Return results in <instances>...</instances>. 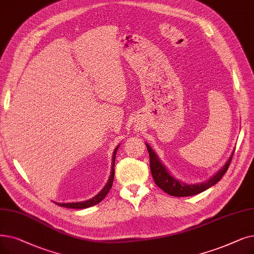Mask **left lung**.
I'll use <instances>...</instances> for the list:
<instances>
[{
	"label": "left lung",
	"instance_id": "obj_1",
	"mask_svg": "<svg viewBox=\"0 0 254 254\" xmlns=\"http://www.w3.org/2000/svg\"><path fill=\"white\" fill-rule=\"evenodd\" d=\"M148 153H149V166L150 171L152 174V178L154 183L161 188L164 192L167 194L175 197H186V196H192L199 194L206 189L211 188L212 186L216 185L220 180L223 178V175L227 171L230 162L233 160L234 152L231 153L230 158L225 163L224 166L220 169L214 176H212L208 181L201 183V184H196V185H187L185 183H182L181 181H178L174 179L173 176L168 172V170L165 168L164 165L159 160L158 156L153 152V150L150 148L148 144H146Z\"/></svg>",
	"mask_w": 254,
	"mask_h": 254
}]
</instances>
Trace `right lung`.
Listing matches in <instances>:
<instances>
[{"label": "right lung", "instance_id": "add662e5", "mask_svg": "<svg viewBox=\"0 0 254 254\" xmlns=\"http://www.w3.org/2000/svg\"><path fill=\"white\" fill-rule=\"evenodd\" d=\"M118 146L115 148L114 152H113V160H112V169H111V174H110V178L109 181L107 183V185L105 186V188L98 193L96 196H94L93 198L89 200H86V201H81V202H71V203H57L60 206L63 207H68V208H86V207H89L92 205H95L97 203H100L104 198L107 196V194L109 193L110 189L112 188V185H113V181H114V166H115V156H116V151H117Z\"/></svg>", "mask_w": 254, "mask_h": 254}]
</instances>
